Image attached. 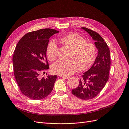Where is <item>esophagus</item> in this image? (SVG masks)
<instances>
[{
	"label": "esophagus",
	"mask_w": 129,
	"mask_h": 129,
	"mask_svg": "<svg viewBox=\"0 0 129 129\" xmlns=\"http://www.w3.org/2000/svg\"><path fill=\"white\" fill-rule=\"evenodd\" d=\"M60 77L61 78H63V79H68V78H69V77H65V76H60Z\"/></svg>",
	"instance_id": "1"
}]
</instances>
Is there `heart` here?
<instances>
[{"label":"heart","mask_w":129,"mask_h":129,"mask_svg":"<svg viewBox=\"0 0 129 129\" xmlns=\"http://www.w3.org/2000/svg\"><path fill=\"white\" fill-rule=\"evenodd\" d=\"M60 42L71 50L68 61L58 60L52 64V72L63 76L74 74L79 68L83 70L91 67L96 59L97 49L92 43L87 42L84 38L75 33H71L62 37ZM57 45L51 40L47 47V55L48 59L54 60L57 57Z\"/></svg>","instance_id":"1"}]
</instances>
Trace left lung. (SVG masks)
Returning <instances> with one entry per match:
<instances>
[{"label": "left lung", "mask_w": 129, "mask_h": 129, "mask_svg": "<svg viewBox=\"0 0 129 129\" xmlns=\"http://www.w3.org/2000/svg\"><path fill=\"white\" fill-rule=\"evenodd\" d=\"M81 28L95 41L98 55L91 68L83 73L78 87L72 90V93L80 99L88 100L96 97L107 82L111 66L110 51L106 42L97 32L86 27Z\"/></svg>", "instance_id": "1"}]
</instances>
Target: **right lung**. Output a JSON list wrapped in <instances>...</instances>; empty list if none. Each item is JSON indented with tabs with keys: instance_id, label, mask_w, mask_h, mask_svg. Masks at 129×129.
Instances as JSON below:
<instances>
[{
	"instance_id": "1",
	"label": "right lung",
	"mask_w": 129,
	"mask_h": 129,
	"mask_svg": "<svg viewBox=\"0 0 129 129\" xmlns=\"http://www.w3.org/2000/svg\"><path fill=\"white\" fill-rule=\"evenodd\" d=\"M58 32L42 28L26 33L17 43L13 57L14 75L21 92L30 99H42L53 89L57 76L41 79L39 75L49 69L47 45L50 37Z\"/></svg>"
}]
</instances>
